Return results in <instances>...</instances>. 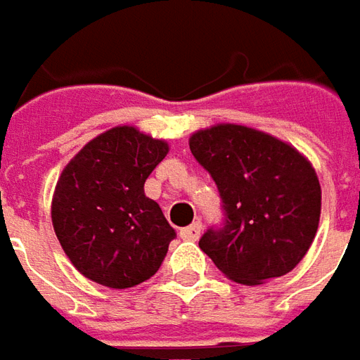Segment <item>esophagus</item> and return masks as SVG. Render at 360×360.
Listing matches in <instances>:
<instances>
[{
	"label": "esophagus",
	"mask_w": 360,
	"mask_h": 360,
	"mask_svg": "<svg viewBox=\"0 0 360 360\" xmlns=\"http://www.w3.org/2000/svg\"><path fill=\"white\" fill-rule=\"evenodd\" d=\"M200 232H202V222H193L191 226H187V229H183L181 231V238L183 240H197L200 236Z\"/></svg>",
	"instance_id": "1"
}]
</instances>
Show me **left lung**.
<instances>
[{
    "label": "left lung",
    "instance_id": "1",
    "mask_svg": "<svg viewBox=\"0 0 360 360\" xmlns=\"http://www.w3.org/2000/svg\"><path fill=\"white\" fill-rule=\"evenodd\" d=\"M191 153L219 187L224 226L200 250L229 280L258 285L292 272L321 217V185L297 149L266 131L217 124L189 138Z\"/></svg>",
    "mask_w": 360,
    "mask_h": 360
}]
</instances>
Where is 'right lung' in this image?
<instances>
[{"instance_id":"add662e5","label":"right lung","mask_w":360,"mask_h":360,"mask_svg":"<svg viewBox=\"0 0 360 360\" xmlns=\"http://www.w3.org/2000/svg\"><path fill=\"white\" fill-rule=\"evenodd\" d=\"M169 143L134 126L106 129L68 161L51 219L63 250L92 282L126 290L160 270L175 231L143 183Z\"/></svg>"}]
</instances>
